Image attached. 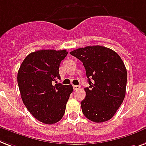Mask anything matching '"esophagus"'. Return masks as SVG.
<instances>
[{
	"label": "esophagus",
	"mask_w": 146,
	"mask_h": 146,
	"mask_svg": "<svg viewBox=\"0 0 146 146\" xmlns=\"http://www.w3.org/2000/svg\"><path fill=\"white\" fill-rule=\"evenodd\" d=\"M73 88H74V90H80V87L79 85H74V86H73Z\"/></svg>",
	"instance_id": "1"
}]
</instances>
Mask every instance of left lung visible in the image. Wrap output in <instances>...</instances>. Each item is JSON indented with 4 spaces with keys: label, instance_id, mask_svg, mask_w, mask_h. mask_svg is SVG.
<instances>
[{
    "label": "left lung",
    "instance_id": "1",
    "mask_svg": "<svg viewBox=\"0 0 146 146\" xmlns=\"http://www.w3.org/2000/svg\"><path fill=\"white\" fill-rule=\"evenodd\" d=\"M70 54L83 62L89 87L80 102L84 116L101 123L110 120L123 102L127 86V69L120 56L102 46H88Z\"/></svg>",
    "mask_w": 146,
    "mask_h": 146
}]
</instances>
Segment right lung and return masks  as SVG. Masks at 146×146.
Segmentation results:
<instances>
[{"label":"right lung","instance_id":"right-lung-1","mask_svg":"<svg viewBox=\"0 0 146 146\" xmlns=\"http://www.w3.org/2000/svg\"><path fill=\"white\" fill-rule=\"evenodd\" d=\"M66 50H41L31 53L21 64L17 74L23 102L29 111L42 123L53 124L62 119L73 91L72 85L57 83L59 65Z\"/></svg>","mask_w":146,"mask_h":146}]
</instances>
